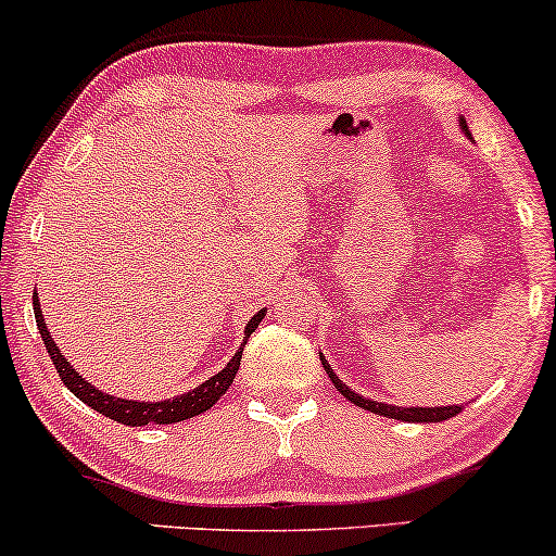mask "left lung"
<instances>
[{
  "instance_id": "obj_1",
  "label": "left lung",
  "mask_w": 556,
  "mask_h": 556,
  "mask_svg": "<svg viewBox=\"0 0 556 556\" xmlns=\"http://www.w3.org/2000/svg\"><path fill=\"white\" fill-rule=\"evenodd\" d=\"M460 126H464V131L469 134V126H466L464 118H460ZM320 363H324V370L329 372L331 383L337 386V391L342 393L346 401H352V404L363 406V409L372 412V414H380V417H388V419H401V422H443V419H451L456 417L460 412V406H430V409H422V406H417V409H404V406H391V404H378V401H370L365 396H359V393H354L352 388H346L342 380L333 376L331 365L326 363L324 357H320Z\"/></svg>"
}]
</instances>
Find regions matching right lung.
<instances>
[{"instance_id":"add662e5","label":"right lung","mask_w":556,"mask_h":556,"mask_svg":"<svg viewBox=\"0 0 556 556\" xmlns=\"http://www.w3.org/2000/svg\"><path fill=\"white\" fill-rule=\"evenodd\" d=\"M33 313H36V326H38V331H41V339H43L46 350H49L51 363H53V367H56L59 378L64 380V386L70 388V391L75 393L79 401H85L87 406H92L96 412L105 414V417L113 419V422H122L129 427H142V425H152V422L173 425V422H180V419H191V417H197V414L210 409V406L217 404L219 396H223L227 388H230L232 380H236L240 357H243V346H245V342L240 344L236 357L227 363L223 372H217V376L210 378L199 388H193V391L184 393V396H178L173 401L170 399L168 401H126V399L109 396V393H100L98 388H92L90 383H87L79 372L72 370V365L66 363L64 354L56 350V342H53L49 329H46L41 305H38V295H33ZM261 318H264V311H258L256 316L249 320V326H245V339L251 337V331H256Z\"/></svg>"}]
</instances>
